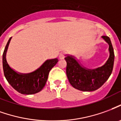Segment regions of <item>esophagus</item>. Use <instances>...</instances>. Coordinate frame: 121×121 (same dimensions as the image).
Instances as JSON below:
<instances>
[{
  "mask_svg": "<svg viewBox=\"0 0 121 121\" xmlns=\"http://www.w3.org/2000/svg\"><path fill=\"white\" fill-rule=\"evenodd\" d=\"M65 57V54H64V53H61L60 54V56H59V58H60V60H63V59H64Z\"/></svg>",
  "mask_w": 121,
  "mask_h": 121,
  "instance_id": "obj_1",
  "label": "esophagus"
}]
</instances>
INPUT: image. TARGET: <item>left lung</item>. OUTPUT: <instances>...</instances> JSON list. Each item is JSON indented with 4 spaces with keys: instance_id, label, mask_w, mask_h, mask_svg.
Returning <instances> with one entry per match:
<instances>
[{
    "instance_id": "1",
    "label": "left lung",
    "mask_w": 121,
    "mask_h": 121,
    "mask_svg": "<svg viewBox=\"0 0 121 121\" xmlns=\"http://www.w3.org/2000/svg\"><path fill=\"white\" fill-rule=\"evenodd\" d=\"M109 44V58L104 65L95 69H88L82 67L71 56L65 58L67 62L66 74L70 84L77 90L90 92L102 86L108 80L113 68L115 54L109 37L102 36Z\"/></svg>"
}]
</instances>
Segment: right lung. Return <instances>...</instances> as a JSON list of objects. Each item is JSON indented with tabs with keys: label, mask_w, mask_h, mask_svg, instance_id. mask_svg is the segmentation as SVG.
I'll return each mask as SVG.
<instances>
[{
	"label": "right lung",
	"mask_w": 121,
	"mask_h": 121,
	"mask_svg": "<svg viewBox=\"0 0 121 121\" xmlns=\"http://www.w3.org/2000/svg\"><path fill=\"white\" fill-rule=\"evenodd\" d=\"M12 37L8 41L2 54L4 74L8 83L18 92L22 94H33L42 90L46 84L50 71L58 60H49L43 63L40 68L29 74H19L10 68L6 59V54Z\"/></svg>",
	"instance_id": "obj_1"
}]
</instances>
